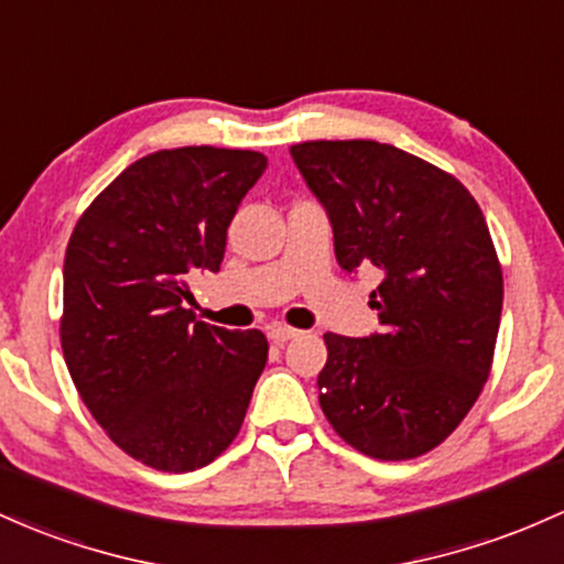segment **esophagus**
<instances>
[{"label": "esophagus", "instance_id": "1", "mask_svg": "<svg viewBox=\"0 0 564 564\" xmlns=\"http://www.w3.org/2000/svg\"><path fill=\"white\" fill-rule=\"evenodd\" d=\"M296 334H300V332L292 329V326H281V324H275V326H270L268 337H270L272 343H275V345H283V343H289V339H294Z\"/></svg>", "mask_w": 564, "mask_h": 564}]
</instances>
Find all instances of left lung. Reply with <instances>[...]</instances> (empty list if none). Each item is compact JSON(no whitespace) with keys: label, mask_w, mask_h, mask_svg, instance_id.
Returning a JSON list of instances; mask_svg holds the SVG:
<instances>
[{"label":"left lung","mask_w":564,"mask_h":564,"mask_svg":"<svg viewBox=\"0 0 564 564\" xmlns=\"http://www.w3.org/2000/svg\"><path fill=\"white\" fill-rule=\"evenodd\" d=\"M292 158L329 212L339 268L382 270L369 296L382 332L324 334L321 410L375 460L431 453L492 369L503 270L485 214L453 173L380 141H305Z\"/></svg>","instance_id":"1"}]
</instances>
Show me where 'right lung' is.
I'll return each mask as SVG.
<instances>
[{
	"instance_id": "1",
	"label": "right lung",
	"mask_w": 564,
	"mask_h": 564,
	"mask_svg": "<svg viewBox=\"0 0 564 564\" xmlns=\"http://www.w3.org/2000/svg\"><path fill=\"white\" fill-rule=\"evenodd\" d=\"M264 169L251 150L147 154L85 208L66 246L61 348L74 388L111 442L158 471L225 453L268 364L262 332L208 326L184 307L189 278L219 270Z\"/></svg>"
}]
</instances>
